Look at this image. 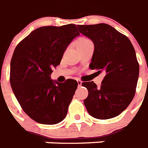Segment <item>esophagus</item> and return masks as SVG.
Instances as JSON below:
<instances>
[{"instance_id":"34e87169","label":"esophagus","mask_w":148,"mask_h":148,"mask_svg":"<svg viewBox=\"0 0 148 148\" xmlns=\"http://www.w3.org/2000/svg\"><path fill=\"white\" fill-rule=\"evenodd\" d=\"M77 82H78V85H79V86H81L82 82L80 81V80H78V81H77Z\"/></svg>"}]
</instances>
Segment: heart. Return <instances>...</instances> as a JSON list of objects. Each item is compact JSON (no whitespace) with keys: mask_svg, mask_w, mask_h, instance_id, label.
<instances>
[{"mask_svg":"<svg viewBox=\"0 0 148 148\" xmlns=\"http://www.w3.org/2000/svg\"><path fill=\"white\" fill-rule=\"evenodd\" d=\"M92 43L89 39L85 38H81L80 39H79L76 42V46L77 48H79V47H82L83 46H85V45H88V44Z\"/></svg>","mask_w":148,"mask_h":148,"instance_id":"heart-1","label":"heart"}]
</instances>
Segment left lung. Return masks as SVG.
<instances>
[{"label": "left lung", "mask_w": 148, "mask_h": 148, "mask_svg": "<svg viewBox=\"0 0 148 148\" xmlns=\"http://www.w3.org/2000/svg\"><path fill=\"white\" fill-rule=\"evenodd\" d=\"M77 28L95 45L90 69L105 73L100 87L94 82L82 84L88 91L84 104L96 119L117 116L130 104L135 94L139 65L134 47L125 35L105 23L78 25Z\"/></svg>", "instance_id": "8db88e82"}]
</instances>
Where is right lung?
Masks as SVG:
<instances>
[{"mask_svg": "<svg viewBox=\"0 0 148 148\" xmlns=\"http://www.w3.org/2000/svg\"><path fill=\"white\" fill-rule=\"evenodd\" d=\"M79 35L74 24L43 26L32 32L14 50L11 88L24 112L37 123L53 125L66 116L78 83L74 79L57 82L51 75L68 45Z\"/></svg>", "mask_w": 148, "mask_h": 148, "instance_id": "add662e5", "label": "right lung"}]
</instances>
